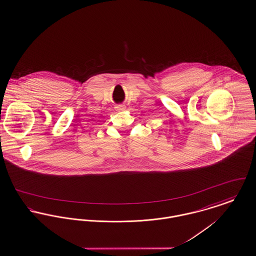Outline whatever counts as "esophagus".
Masks as SVG:
<instances>
[{"instance_id": "obj_1", "label": "esophagus", "mask_w": 256, "mask_h": 256, "mask_svg": "<svg viewBox=\"0 0 256 256\" xmlns=\"http://www.w3.org/2000/svg\"><path fill=\"white\" fill-rule=\"evenodd\" d=\"M116 110H125V106L123 104H118L116 106Z\"/></svg>"}]
</instances>
